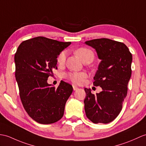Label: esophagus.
<instances>
[{
  "instance_id": "1",
  "label": "esophagus",
  "mask_w": 146,
  "mask_h": 146,
  "mask_svg": "<svg viewBox=\"0 0 146 146\" xmlns=\"http://www.w3.org/2000/svg\"><path fill=\"white\" fill-rule=\"evenodd\" d=\"M73 90H74V91H76V90H78L79 88L74 85V86H73Z\"/></svg>"
}]
</instances>
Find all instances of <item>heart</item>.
I'll list each match as a JSON object with an SVG mask.
<instances>
[{
	"mask_svg": "<svg viewBox=\"0 0 146 146\" xmlns=\"http://www.w3.org/2000/svg\"><path fill=\"white\" fill-rule=\"evenodd\" d=\"M76 55L78 56L80 58L84 61L89 57L94 58V54L92 51L86 48H81L76 50ZM66 51L64 50L61 52L57 57V62L59 65H63L66 61ZM87 74L84 72H71L67 74L66 77L73 83L75 84L82 83L84 80L86 78Z\"/></svg>",
	"mask_w": 146,
	"mask_h": 146,
	"instance_id": "heart-1",
	"label": "heart"
}]
</instances>
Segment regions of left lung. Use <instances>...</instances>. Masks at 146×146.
<instances>
[{
    "instance_id": "1",
    "label": "left lung",
    "mask_w": 146,
    "mask_h": 146,
    "mask_svg": "<svg viewBox=\"0 0 146 146\" xmlns=\"http://www.w3.org/2000/svg\"><path fill=\"white\" fill-rule=\"evenodd\" d=\"M84 43L95 49L101 60L93 84L102 88L96 94L91 93L90 88H84L86 115L93 123H109L120 113L127 96L133 56L125 44L108 38L94 39Z\"/></svg>"
}]
</instances>
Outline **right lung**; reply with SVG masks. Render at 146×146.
Masks as SVG:
<instances>
[{
	"mask_svg": "<svg viewBox=\"0 0 146 146\" xmlns=\"http://www.w3.org/2000/svg\"><path fill=\"white\" fill-rule=\"evenodd\" d=\"M71 43L38 36L22 42L15 54L20 99L27 113L37 123L52 124L63 116L73 87L61 81L55 88L47 80L57 68L58 56Z\"/></svg>",
	"mask_w": 146,
	"mask_h": 146,
	"instance_id": "1",
	"label": "right lung"
}]
</instances>
